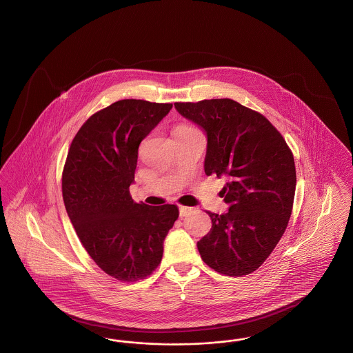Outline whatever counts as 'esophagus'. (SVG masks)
<instances>
[{"instance_id":"1","label":"esophagus","mask_w":353,"mask_h":353,"mask_svg":"<svg viewBox=\"0 0 353 353\" xmlns=\"http://www.w3.org/2000/svg\"><path fill=\"white\" fill-rule=\"evenodd\" d=\"M179 210H180V216L183 218V216H186L189 212H192V208H186V206H179Z\"/></svg>"}]
</instances>
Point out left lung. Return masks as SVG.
Instances as JSON below:
<instances>
[{
	"instance_id": "left-lung-1",
	"label": "left lung",
	"mask_w": 353,
	"mask_h": 353,
	"mask_svg": "<svg viewBox=\"0 0 353 353\" xmlns=\"http://www.w3.org/2000/svg\"><path fill=\"white\" fill-rule=\"evenodd\" d=\"M208 137L205 173L225 176L228 212H209L212 230L197 243L202 260L231 277L259 268L281 239L296 193L294 157L265 117L230 99L176 102Z\"/></svg>"
}]
</instances>
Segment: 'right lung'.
<instances>
[{
    "label": "right lung",
    "instance_id": "add662e5",
    "mask_svg": "<svg viewBox=\"0 0 353 353\" xmlns=\"http://www.w3.org/2000/svg\"><path fill=\"white\" fill-rule=\"evenodd\" d=\"M172 103L121 99L93 114L76 134L63 170V199L86 252L119 281H138L160 264L176 205L137 203L130 185L141 141Z\"/></svg>",
    "mask_w": 353,
    "mask_h": 353
}]
</instances>
